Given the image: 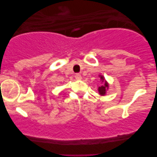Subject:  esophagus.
<instances>
[{"label":"esophagus","mask_w":157,"mask_h":157,"mask_svg":"<svg viewBox=\"0 0 157 157\" xmlns=\"http://www.w3.org/2000/svg\"><path fill=\"white\" fill-rule=\"evenodd\" d=\"M75 78H76V80H81V78H82V77H81V74H76V75H75Z\"/></svg>","instance_id":"obj_1"}]
</instances>
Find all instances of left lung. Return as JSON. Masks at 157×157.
I'll return each instance as SVG.
<instances>
[{
	"mask_svg": "<svg viewBox=\"0 0 157 157\" xmlns=\"http://www.w3.org/2000/svg\"><path fill=\"white\" fill-rule=\"evenodd\" d=\"M98 77L100 78L101 83V85L99 86L98 88V94H99L101 96H105L106 94L107 90L109 89V83L107 82L106 79L104 78V76H102V75H98Z\"/></svg>",
	"mask_w": 157,
	"mask_h": 157,
	"instance_id": "8db88e82",
	"label": "left lung"
}]
</instances>
